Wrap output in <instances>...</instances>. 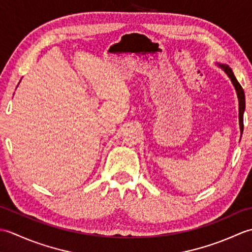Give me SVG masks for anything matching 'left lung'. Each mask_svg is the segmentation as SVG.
Returning a JSON list of instances; mask_svg holds the SVG:
<instances>
[{
    "instance_id": "1",
    "label": "left lung",
    "mask_w": 252,
    "mask_h": 252,
    "mask_svg": "<svg viewBox=\"0 0 252 252\" xmlns=\"http://www.w3.org/2000/svg\"><path fill=\"white\" fill-rule=\"evenodd\" d=\"M218 65H219V67H221L224 71H225V73L227 74L228 78L231 79V81L234 85L235 90H236L238 103H239V126H240V132L243 133V131H244V111H245V106H246L244 90L242 88V85H240L239 82L237 81V79L235 78L231 68H229L227 65H223V63H218Z\"/></svg>"
}]
</instances>
